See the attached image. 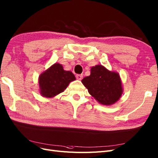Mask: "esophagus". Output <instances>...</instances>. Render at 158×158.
I'll list each match as a JSON object with an SVG mask.
<instances>
[{
	"instance_id": "34e87169",
	"label": "esophagus",
	"mask_w": 158,
	"mask_h": 158,
	"mask_svg": "<svg viewBox=\"0 0 158 158\" xmlns=\"http://www.w3.org/2000/svg\"><path fill=\"white\" fill-rule=\"evenodd\" d=\"M76 78H77L78 80H81L83 78V75L82 74H77V75L76 76Z\"/></svg>"
}]
</instances>
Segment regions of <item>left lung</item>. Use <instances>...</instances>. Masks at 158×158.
Masks as SVG:
<instances>
[{
    "instance_id": "obj_1",
    "label": "left lung",
    "mask_w": 158,
    "mask_h": 158,
    "mask_svg": "<svg viewBox=\"0 0 158 158\" xmlns=\"http://www.w3.org/2000/svg\"><path fill=\"white\" fill-rule=\"evenodd\" d=\"M90 95L106 106L117 102L123 94L122 84L118 74L111 72L102 65L91 69V73L82 80Z\"/></svg>"
}]
</instances>
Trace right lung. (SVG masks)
<instances>
[{
    "mask_svg": "<svg viewBox=\"0 0 158 158\" xmlns=\"http://www.w3.org/2000/svg\"><path fill=\"white\" fill-rule=\"evenodd\" d=\"M75 80L72 72L64 70L61 64L55 63L40 75V93L42 96L46 98L54 97L63 92L69 83Z\"/></svg>",
    "mask_w": 158,
    "mask_h": 158,
    "instance_id": "1",
    "label": "right lung"
}]
</instances>
